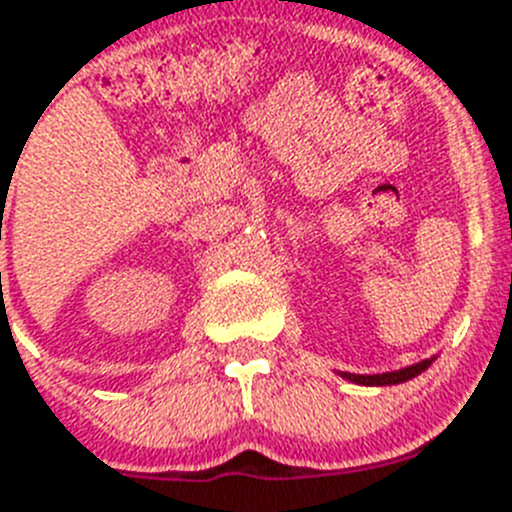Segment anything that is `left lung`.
Masks as SVG:
<instances>
[{"instance_id": "8db88e82", "label": "left lung", "mask_w": 512, "mask_h": 512, "mask_svg": "<svg viewBox=\"0 0 512 512\" xmlns=\"http://www.w3.org/2000/svg\"><path fill=\"white\" fill-rule=\"evenodd\" d=\"M433 364V359H425L420 364L405 366L400 372H384V374H351V372H341L343 379L354 384H364V387H387V384H402L408 382V379L418 377L420 372H425L428 366Z\"/></svg>"}]
</instances>
